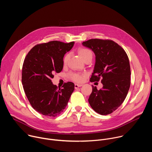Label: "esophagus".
<instances>
[{"label": "esophagus", "instance_id": "34e87169", "mask_svg": "<svg viewBox=\"0 0 152 152\" xmlns=\"http://www.w3.org/2000/svg\"><path fill=\"white\" fill-rule=\"evenodd\" d=\"M82 86V84H75V89H77V88H78L79 87H80V86Z\"/></svg>", "mask_w": 152, "mask_h": 152}]
</instances>
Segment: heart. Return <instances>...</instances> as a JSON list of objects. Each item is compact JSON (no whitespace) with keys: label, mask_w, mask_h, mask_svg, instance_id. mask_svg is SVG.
Instances as JSON below:
<instances>
[{"label":"heart","mask_w":152,"mask_h":152,"mask_svg":"<svg viewBox=\"0 0 152 152\" xmlns=\"http://www.w3.org/2000/svg\"><path fill=\"white\" fill-rule=\"evenodd\" d=\"M78 53L80 55V56L82 57V58L85 61V59L88 58H93V53L92 52L87 49L85 48H80L78 49ZM70 54L67 53L65 55L63 62L64 64H66L69 59ZM69 77L70 79L74 80L76 82H81L85 78V74L80 73H75V72H70L69 74Z\"/></svg>","instance_id":"1"}]
</instances>
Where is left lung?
<instances>
[{"label":"left lung","instance_id":"obj_1","mask_svg":"<svg viewBox=\"0 0 152 152\" xmlns=\"http://www.w3.org/2000/svg\"><path fill=\"white\" fill-rule=\"evenodd\" d=\"M96 55V63L91 82H101L103 88L98 90L92 85L88 102L100 115L111 114L122 104L131 85V67L124 50L110 39H91L82 42Z\"/></svg>","mask_w":152,"mask_h":152}]
</instances>
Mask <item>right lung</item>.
I'll return each mask as SVG.
<instances>
[{
	"mask_svg": "<svg viewBox=\"0 0 152 152\" xmlns=\"http://www.w3.org/2000/svg\"><path fill=\"white\" fill-rule=\"evenodd\" d=\"M75 42L52 41L35 46L27 54L23 64L21 82L26 96L34 109L46 116L56 117L67 105L75 90L73 82L58 88L51 79L63 68L64 55Z\"/></svg>",
	"mask_w": 152,
	"mask_h": 152,
	"instance_id": "right-lung-1",
	"label": "right lung"
}]
</instances>
